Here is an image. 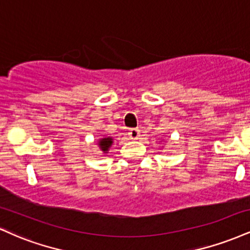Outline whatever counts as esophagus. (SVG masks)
Wrapping results in <instances>:
<instances>
[{
	"instance_id": "esophagus-1",
	"label": "esophagus",
	"mask_w": 250,
	"mask_h": 250,
	"mask_svg": "<svg viewBox=\"0 0 250 250\" xmlns=\"http://www.w3.org/2000/svg\"><path fill=\"white\" fill-rule=\"evenodd\" d=\"M129 137L131 140H137L140 137V130L137 128H133L129 130Z\"/></svg>"
}]
</instances>
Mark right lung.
Masks as SVG:
<instances>
[{"label":"right lung","instance_id":"1","mask_svg":"<svg viewBox=\"0 0 250 250\" xmlns=\"http://www.w3.org/2000/svg\"><path fill=\"white\" fill-rule=\"evenodd\" d=\"M111 137H104V139H101V141H100V148L102 149V151H107L109 147L111 146Z\"/></svg>","mask_w":250,"mask_h":250}]
</instances>
